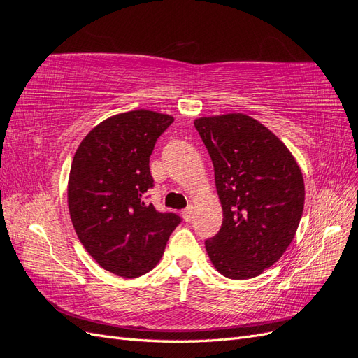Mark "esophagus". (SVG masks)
<instances>
[{"label": "esophagus", "instance_id": "esophagus-1", "mask_svg": "<svg viewBox=\"0 0 358 358\" xmlns=\"http://www.w3.org/2000/svg\"><path fill=\"white\" fill-rule=\"evenodd\" d=\"M182 216H183V220L189 222V221L194 218V209H192V206H188L187 209H183V210H182Z\"/></svg>", "mask_w": 358, "mask_h": 358}]
</instances>
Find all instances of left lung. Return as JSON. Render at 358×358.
<instances>
[{
  "mask_svg": "<svg viewBox=\"0 0 358 358\" xmlns=\"http://www.w3.org/2000/svg\"><path fill=\"white\" fill-rule=\"evenodd\" d=\"M215 170L221 230L204 242L215 268L249 279L273 266L294 239L305 204L300 167L287 146L251 116L194 121Z\"/></svg>",
  "mask_w": 358,
  "mask_h": 358,
  "instance_id": "left-lung-1",
  "label": "left lung"
}]
</instances>
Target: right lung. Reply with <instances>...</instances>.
<instances>
[{"instance_id":"right-lung-1","label":"right lung","mask_w":358,"mask_h":358,"mask_svg":"<svg viewBox=\"0 0 358 358\" xmlns=\"http://www.w3.org/2000/svg\"><path fill=\"white\" fill-rule=\"evenodd\" d=\"M173 121L145 109L116 115L91 129L74 154L73 227L95 262L117 276L131 279L152 270L182 221L145 201L154 188L149 157Z\"/></svg>"}]
</instances>
